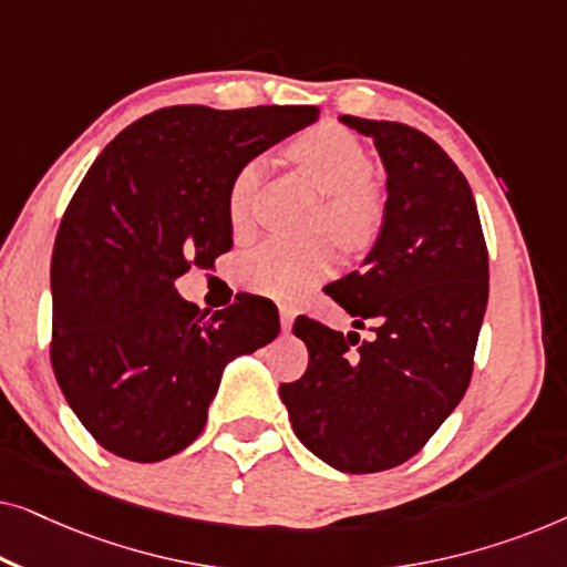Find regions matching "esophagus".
<instances>
[{
    "label": "esophagus",
    "instance_id": "obj_1",
    "mask_svg": "<svg viewBox=\"0 0 567 567\" xmlns=\"http://www.w3.org/2000/svg\"><path fill=\"white\" fill-rule=\"evenodd\" d=\"M278 317H281V330L286 332V330H291L297 312H293V307H289V305H278Z\"/></svg>",
    "mask_w": 567,
    "mask_h": 567
}]
</instances>
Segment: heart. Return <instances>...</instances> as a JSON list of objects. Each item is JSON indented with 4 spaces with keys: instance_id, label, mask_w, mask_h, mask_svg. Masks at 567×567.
Returning a JSON list of instances; mask_svg holds the SVG:
<instances>
[{
    "instance_id": "heart-1",
    "label": "heart",
    "mask_w": 567,
    "mask_h": 567,
    "mask_svg": "<svg viewBox=\"0 0 567 567\" xmlns=\"http://www.w3.org/2000/svg\"><path fill=\"white\" fill-rule=\"evenodd\" d=\"M293 157L307 169L317 188L328 193L322 221H328L346 247H363L379 235L384 221V196L369 181L371 157L359 138L336 126H317L291 146ZM262 162L250 159L237 169L229 185V219L235 227L250 219ZM336 245L328 237L289 239L268 237L243 255V278L255 291L291 297L336 266Z\"/></svg>"
}]
</instances>
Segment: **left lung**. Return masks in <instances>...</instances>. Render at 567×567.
Here are the masks:
<instances>
[{
  "label": "left lung",
  "mask_w": 567,
  "mask_h": 567,
  "mask_svg": "<svg viewBox=\"0 0 567 567\" xmlns=\"http://www.w3.org/2000/svg\"><path fill=\"white\" fill-rule=\"evenodd\" d=\"M374 142L386 173L384 221L359 270L328 293L371 324L369 340L299 317L305 377L281 384L291 429L351 475L392 470L423 449L467 392L487 307V247L467 177L421 131L340 115Z\"/></svg>",
  "instance_id": "obj_1"
}]
</instances>
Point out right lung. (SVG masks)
Instances as JSON below:
<instances>
[{
	"label": "right lung",
	"instance_id": "add662e5",
	"mask_svg": "<svg viewBox=\"0 0 567 567\" xmlns=\"http://www.w3.org/2000/svg\"><path fill=\"white\" fill-rule=\"evenodd\" d=\"M320 118L312 105L162 107L100 152L51 258V363L69 408L107 452L167 460L198 439L231 359L281 330L274 301L200 312L175 281L231 247L237 169Z\"/></svg>",
	"mask_w": 567,
	"mask_h": 567
}]
</instances>
